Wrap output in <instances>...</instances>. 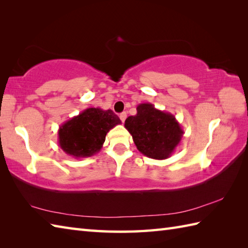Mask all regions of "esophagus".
I'll return each instance as SVG.
<instances>
[{
  "label": "esophagus",
  "instance_id": "34e87169",
  "mask_svg": "<svg viewBox=\"0 0 248 248\" xmlns=\"http://www.w3.org/2000/svg\"><path fill=\"white\" fill-rule=\"evenodd\" d=\"M119 118H120V120H121V121H123V123H124L125 118H127V113H125V112L121 113V114L119 115Z\"/></svg>",
  "mask_w": 248,
  "mask_h": 248
}]
</instances>
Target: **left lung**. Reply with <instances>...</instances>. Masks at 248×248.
Returning <instances> with one entry per match:
<instances>
[{
  "label": "left lung",
  "mask_w": 248,
  "mask_h": 248,
  "mask_svg": "<svg viewBox=\"0 0 248 248\" xmlns=\"http://www.w3.org/2000/svg\"><path fill=\"white\" fill-rule=\"evenodd\" d=\"M136 110L138 114L124 121L136 148L150 159H168L182 140L184 132L180 124L172 114L157 109L151 103H140Z\"/></svg>",
  "instance_id": "left-lung-1"
}]
</instances>
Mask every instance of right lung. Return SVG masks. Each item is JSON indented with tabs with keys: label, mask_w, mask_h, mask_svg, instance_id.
Returning <instances> with one entry per match:
<instances>
[{
	"label": "right lung",
	"mask_w": 248,
	"mask_h": 248,
	"mask_svg": "<svg viewBox=\"0 0 248 248\" xmlns=\"http://www.w3.org/2000/svg\"><path fill=\"white\" fill-rule=\"evenodd\" d=\"M120 124L112 109L86 108L61 125L59 145L76 159L92 156L101 150L108 131Z\"/></svg>",
	"instance_id": "add662e5"
}]
</instances>
